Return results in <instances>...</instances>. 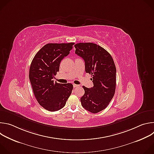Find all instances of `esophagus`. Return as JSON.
Wrapping results in <instances>:
<instances>
[{
  "instance_id": "1",
  "label": "esophagus",
  "mask_w": 154,
  "mask_h": 154,
  "mask_svg": "<svg viewBox=\"0 0 154 154\" xmlns=\"http://www.w3.org/2000/svg\"><path fill=\"white\" fill-rule=\"evenodd\" d=\"M73 86H74V88H76V87L79 86V85H76V84H74V85H73Z\"/></svg>"
}]
</instances>
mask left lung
Returning a JSON list of instances; mask_svg holds the SVG:
<instances>
[{
	"mask_svg": "<svg viewBox=\"0 0 154 154\" xmlns=\"http://www.w3.org/2000/svg\"><path fill=\"white\" fill-rule=\"evenodd\" d=\"M75 54L85 61V71L93 76L94 86H83L80 98L82 106L97 113L104 109L113 99L116 90V69L113 58L105 49L92 42H80L74 46Z\"/></svg>",
	"mask_w": 154,
	"mask_h": 154,
	"instance_id": "left-lung-1",
	"label": "left lung"
}]
</instances>
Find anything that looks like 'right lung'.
<instances>
[{"instance_id":"1","label":"right lung","mask_w":154,"mask_h":154,"mask_svg":"<svg viewBox=\"0 0 154 154\" xmlns=\"http://www.w3.org/2000/svg\"><path fill=\"white\" fill-rule=\"evenodd\" d=\"M74 42L49 43L35 55L29 70V79L34 95L44 108L55 112L63 108L70 96L73 85L58 83L53 79L59 71L60 64L68 55Z\"/></svg>"}]
</instances>
